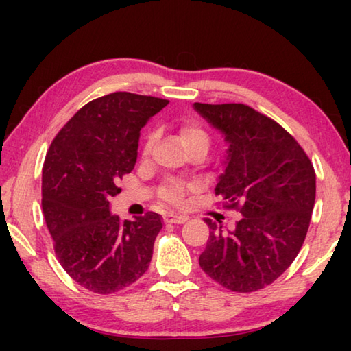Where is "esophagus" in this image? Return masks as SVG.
<instances>
[{
	"instance_id": "1",
	"label": "esophagus",
	"mask_w": 351,
	"mask_h": 351,
	"mask_svg": "<svg viewBox=\"0 0 351 351\" xmlns=\"http://www.w3.org/2000/svg\"><path fill=\"white\" fill-rule=\"evenodd\" d=\"M187 219H189V217H186V215H176V213H169V215L164 217V223L182 224V223H186Z\"/></svg>"
}]
</instances>
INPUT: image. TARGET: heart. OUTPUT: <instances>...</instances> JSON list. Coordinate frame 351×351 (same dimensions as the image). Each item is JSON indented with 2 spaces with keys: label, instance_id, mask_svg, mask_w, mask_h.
I'll list each match as a JSON object with an SVG mask.
<instances>
[{
  "label": "heart",
  "instance_id": "heart-1",
  "mask_svg": "<svg viewBox=\"0 0 351 351\" xmlns=\"http://www.w3.org/2000/svg\"><path fill=\"white\" fill-rule=\"evenodd\" d=\"M180 138H181V142L184 148H190L197 144H207L209 145V134H207L206 130L199 125V123L190 121V122H186L182 123L181 128H180ZM153 139L154 136L150 134L145 141L144 144V154L147 156L148 153H150L152 150V145H153ZM186 190L187 187L184 186L182 182H176V181H171V182H167L164 184L162 189H161V195L162 198L165 201H169V203L171 204H180L184 195H186Z\"/></svg>",
  "mask_w": 351,
  "mask_h": 351
}]
</instances>
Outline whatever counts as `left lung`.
Masks as SVG:
<instances>
[{
	"instance_id": "left-lung-1",
	"label": "left lung",
	"mask_w": 351,
	"mask_h": 351,
	"mask_svg": "<svg viewBox=\"0 0 351 351\" xmlns=\"http://www.w3.org/2000/svg\"><path fill=\"white\" fill-rule=\"evenodd\" d=\"M229 144L215 193L240 210L234 230L206 218L199 266L221 287L252 293L289 268L310 228L316 173L304 148L271 117L243 104H193Z\"/></svg>"
}]
</instances>
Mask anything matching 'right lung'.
Wrapping results in <instances>:
<instances>
[{"label":"right lung","instance_id":"1","mask_svg":"<svg viewBox=\"0 0 351 351\" xmlns=\"http://www.w3.org/2000/svg\"><path fill=\"white\" fill-rule=\"evenodd\" d=\"M169 100L112 93L75 112L52 141L41 178V206L63 269L97 294L117 293L145 274L161 215L110 213L123 175L134 169L141 128Z\"/></svg>","mask_w":351,"mask_h":351}]
</instances>
